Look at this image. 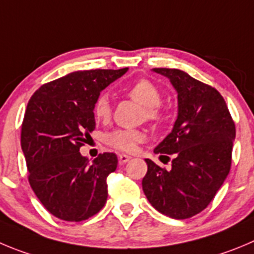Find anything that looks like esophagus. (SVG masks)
<instances>
[{"label": "esophagus", "mask_w": 254, "mask_h": 254, "mask_svg": "<svg viewBox=\"0 0 254 254\" xmlns=\"http://www.w3.org/2000/svg\"><path fill=\"white\" fill-rule=\"evenodd\" d=\"M130 159H131V156L125 155V154H120V155H119V163H120V164H122V165L127 164V163L129 162Z\"/></svg>", "instance_id": "1"}]
</instances>
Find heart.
I'll return each instance as SVG.
<instances>
[{
	"instance_id": "1",
	"label": "heart",
	"mask_w": 254,
	"mask_h": 254,
	"mask_svg": "<svg viewBox=\"0 0 254 254\" xmlns=\"http://www.w3.org/2000/svg\"><path fill=\"white\" fill-rule=\"evenodd\" d=\"M127 95L134 101L145 108L146 118L150 120H158L160 118L159 104L162 101V94L155 85L148 80H140L135 82L127 90ZM94 116L98 120H108L111 115V104L108 95H100L94 104L92 109ZM144 140V134L139 130L116 129L106 134L105 141L111 148L120 151H132L140 141Z\"/></svg>"
}]
</instances>
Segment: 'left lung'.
I'll return each mask as SVG.
<instances>
[{"mask_svg": "<svg viewBox=\"0 0 254 254\" xmlns=\"http://www.w3.org/2000/svg\"><path fill=\"white\" fill-rule=\"evenodd\" d=\"M178 94L173 129L154 149L173 155L167 170L145 159L143 190L158 212L174 219L198 214L214 198L231 170L236 127L223 96L214 87L178 68H153ZM169 159V156H167Z\"/></svg>", "mask_w": 254, "mask_h": 254, "instance_id": "left-lung-1", "label": "left lung"}]
</instances>
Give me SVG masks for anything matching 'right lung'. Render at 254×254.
<instances>
[{
	"label": "right lung",
	"instance_id": "obj_1",
	"mask_svg": "<svg viewBox=\"0 0 254 254\" xmlns=\"http://www.w3.org/2000/svg\"><path fill=\"white\" fill-rule=\"evenodd\" d=\"M127 71H75L42 85L28 101L21 131L28 182L42 205L60 219L81 222L105 205L106 178L115 172L118 158L104 153L90 163L80 148L95 129L96 99Z\"/></svg>",
	"mask_w": 254,
	"mask_h": 254
}]
</instances>
